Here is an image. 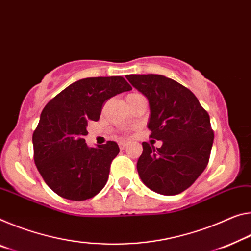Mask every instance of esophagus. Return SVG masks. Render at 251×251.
Masks as SVG:
<instances>
[{
	"mask_svg": "<svg viewBox=\"0 0 251 251\" xmlns=\"http://www.w3.org/2000/svg\"><path fill=\"white\" fill-rule=\"evenodd\" d=\"M127 145H128V144H127V143H125V142H121V143H119V147H121L122 150H124Z\"/></svg>",
	"mask_w": 251,
	"mask_h": 251,
	"instance_id": "esophagus-1",
	"label": "esophagus"
}]
</instances>
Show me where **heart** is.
<instances>
[{"instance_id": "b5f03b06", "label": "heart", "mask_w": 251, "mask_h": 251, "mask_svg": "<svg viewBox=\"0 0 251 251\" xmlns=\"http://www.w3.org/2000/svg\"><path fill=\"white\" fill-rule=\"evenodd\" d=\"M136 95H140V94H138V93H132V94H129L128 96H127V97H130V96H136Z\"/></svg>"}]
</instances>
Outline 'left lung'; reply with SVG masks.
I'll return each instance as SVG.
<instances>
[{
	"label": "left lung",
	"mask_w": 251,
	"mask_h": 251,
	"mask_svg": "<svg viewBox=\"0 0 251 251\" xmlns=\"http://www.w3.org/2000/svg\"><path fill=\"white\" fill-rule=\"evenodd\" d=\"M126 78L149 99L150 137L163 142L161 147L143 142L138 174L147 188L176 196L190 188L209 163L214 134L208 111L173 79L161 75Z\"/></svg>",
	"instance_id": "1"
}]
</instances>
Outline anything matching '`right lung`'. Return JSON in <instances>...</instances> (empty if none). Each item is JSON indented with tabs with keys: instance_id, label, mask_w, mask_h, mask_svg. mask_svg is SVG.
I'll list each match as a JSON object with an SVG mask.
<instances>
[{
	"instance_id": "obj_1",
	"label": "right lung",
	"mask_w": 251,
	"mask_h": 251,
	"mask_svg": "<svg viewBox=\"0 0 251 251\" xmlns=\"http://www.w3.org/2000/svg\"><path fill=\"white\" fill-rule=\"evenodd\" d=\"M130 89L119 75L85 78L43 108L32 136L33 157L42 178L58 196L83 201L104 188L119 147L113 141L87 146L86 127L89 121H98L106 100Z\"/></svg>"
}]
</instances>
